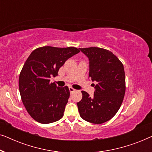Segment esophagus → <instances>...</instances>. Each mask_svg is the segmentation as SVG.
Returning a JSON list of instances; mask_svg holds the SVG:
<instances>
[{"instance_id":"obj_1","label":"esophagus","mask_w":152,"mask_h":152,"mask_svg":"<svg viewBox=\"0 0 152 152\" xmlns=\"http://www.w3.org/2000/svg\"><path fill=\"white\" fill-rule=\"evenodd\" d=\"M69 91H70V93H72V92H74V91H75V89L73 88H72V87H71V86H70V87H69Z\"/></svg>"}]
</instances>
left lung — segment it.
<instances>
[{"label":"left lung","instance_id":"obj_1","mask_svg":"<svg viewBox=\"0 0 152 152\" xmlns=\"http://www.w3.org/2000/svg\"><path fill=\"white\" fill-rule=\"evenodd\" d=\"M89 59V77L97 82L93 97L82 91L77 103L81 118L93 124H102L115 115L125 94L123 64L108 50L97 47L80 48Z\"/></svg>","mask_w":152,"mask_h":152}]
</instances>
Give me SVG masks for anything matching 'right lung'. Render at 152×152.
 Returning <instances> with one entry per match:
<instances>
[{"label": "right lung", "instance_id": "add662e5", "mask_svg": "<svg viewBox=\"0 0 152 152\" xmlns=\"http://www.w3.org/2000/svg\"><path fill=\"white\" fill-rule=\"evenodd\" d=\"M75 47L43 46L35 49L25 62L18 79L21 100L30 115L42 124L61 119L70 97L67 86L50 82L66 60L80 53Z\"/></svg>", "mask_w": 152, "mask_h": 152}]
</instances>
